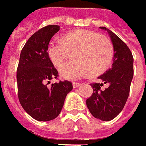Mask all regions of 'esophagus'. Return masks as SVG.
I'll return each mask as SVG.
<instances>
[{
	"instance_id": "34e87169",
	"label": "esophagus",
	"mask_w": 146,
	"mask_h": 146,
	"mask_svg": "<svg viewBox=\"0 0 146 146\" xmlns=\"http://www.w3.org/2000/svg\"><path fill=\"white\" fill-rule=\"evenodd\" d=\"M80 85H81V83H79V82H73V88H77V87H78Z\"/></svg>"
}]
</instances>
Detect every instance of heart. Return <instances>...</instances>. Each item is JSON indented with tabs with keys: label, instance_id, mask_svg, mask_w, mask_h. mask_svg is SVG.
<instances>
[{
	"label": "heart",
	"instance_id": "heart-1",
	"mask_svg": "<svg viewBox=\"0 0 146 146\" xmlns=\"http://www.w3.org/2000/svg\"><path fill=\"white\" fill-rule=\"evenodd\" d=\"M74 52V60L62 64ZM47 54L55 66H60V73L65 79H75L91 72L99 74L110 65L113 50L110 41L98 33L80 29L68 33L63 40L54 39L47 48Z\"/></svg>",
	"mask_w": 146,
	"mask_h": 146
}]
</instances>
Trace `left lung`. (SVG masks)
<instances>
[{
    "label": "left lung",
    "mask_w": 146,
    "mask_h": 146,
    "mask_svg": "<svg viewBox=\"0 0 146 146\" xmlns=\"http://www.w3.org/2000/svg\"><path fill=\"white\" fill-rule=\"evenodd\" d=\"M113 46V62L110 68L99 77L102 83H92V95L86 103L90 113L96 118L110 121L120 113L126 104L133 78V56L130 49L116 34L105 27ZM107 84L105 89L101 86Z\"/></svg>",
    "instance_id": "8db88e82"
}]
</instances>
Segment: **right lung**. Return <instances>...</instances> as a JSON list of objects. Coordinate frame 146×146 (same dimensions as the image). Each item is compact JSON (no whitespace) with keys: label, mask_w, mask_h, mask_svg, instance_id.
I'll list each match as a JSON object with an SVG mask.
<instances>
[{"label":"right lung","mask_w":146,"mask_h":146,"mask_svg":"<svg viewBox=\"0 0 146 146\" xmlns=\"http://www.w3.org/2000/svg\"><path fill=\"white\" fill-rule=\"evenodd\" d=\"M60 30L58 25H47L31 36L23 47L17 68L18 97L20 104L37 121H50L60 113L67 94L73 89L68 81H60L47 54L49 42Z\"/></svg>","instance_id":"right-lung-1"}]
</instances>
